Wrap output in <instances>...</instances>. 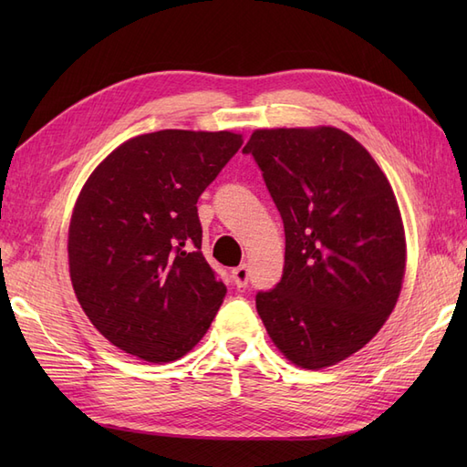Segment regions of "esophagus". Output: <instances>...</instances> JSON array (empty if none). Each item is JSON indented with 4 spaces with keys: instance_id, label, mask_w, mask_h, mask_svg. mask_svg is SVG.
Returning a JSON list of instances; mask_svg holds the SVG:
<instances>
[{
    "instance_id": "1",
    "label": "esophagus",
    "mask_w": 467,
    "mask_h": 467,
    "mask_svg": "<svg viewBox=\"0 0 467 467\" xmlns=\"http://www.w3.org/2000/svg\"><path fill=\"white\" fill-rule=\"evenodd\" d=\"M232 276H234V280H235L237 288H245L247 282H249V268H247V265L235 266L234 271H232Z\"/></svg>"
}]
</instances>
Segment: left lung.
Instances as JSON below:
<instances>
[{
    "label": "left lung",
    "instance_id": "left-lung-1",
    "mask_svg": "<svg viewBox=\"0 0 467 467\" xmlns=\"http://www.w3.org/2000/svg\"><path fill=\"white\" fill-rule=\"evenodd\" d=\"M251 153L285 223V271L257 292V312L282 355L319 370L360 350L400 298L405 232L389 181L350 134L273 129Z\"/></svg>",
    "mask_w": 467,
    "mask_h": 467
}]
</instances>
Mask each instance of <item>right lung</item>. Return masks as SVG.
Listing matches in <instances>:
<instances>
[{
    "label": "right lung",
    "instance_id": "obj_1",
    "mask_svg": "<svg viewBox=\"0 0 467 467\" xmlns=\"http://www.w3.org/2000/svg\"><path fill=\"white\" fill-rule=\"evenodd\" d=\"M244 140L160 130L112 151L83 185L67 235L69 276L105 338L146 362L201 341L225 285L202 255L196 202Z\"/></svg>",
    "mask_w": 467,
    "mask_h": 467
}]
</instances>
